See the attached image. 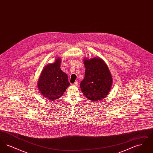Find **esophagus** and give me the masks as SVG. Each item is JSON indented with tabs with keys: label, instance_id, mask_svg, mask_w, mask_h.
Masks as SVG:
<instances>
[{
	"label": "esophagus",
	"instance_id": "obj_1",
	"mask_svg": "<svg viewBox=\"0 0 153 153\" xmlns=\"http://www.w3.org/2000/svg\"><path fill=\"white\" fill-rule=\"evenodd\" d=\"M78 84H79L78 81H75V82H74V83H73V85H74V86H77V85H78Z\"/></svg>",
	"mask_w": 153,
	"mask_h": 153
}]
</instances>
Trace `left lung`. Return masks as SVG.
<instances>
[{
    "label": "left lung",
    "mask_w": 153,
    "mask_h": 153,
    "mask_svg": "<svg viewBox=\"0 0 153 153\" xmlns=\"http://www.w3.org/2000/svg\"><path fill=\"white\" fill-rule=\"evenodd\" d=\"M85 77L80 83L82 94L93 102H99L108 95L112 77L108 66L99 57L84 58Z\"/></svg>",
    "instance_id": "obj_1"
}]
</instances>
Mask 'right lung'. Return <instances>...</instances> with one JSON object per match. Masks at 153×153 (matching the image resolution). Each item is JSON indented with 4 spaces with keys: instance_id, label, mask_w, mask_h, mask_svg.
Listing matches in <instances>:
<instances>
[{
    "instance_id": "right-lung-1",
    "label": "right lung",
    "mask_w": 153,
    "mask_h": 153,
    "mask_svg": "<svg viewBox=\"0 0 153 153\" xmlns=\"http://www.w3.org/2000/svg\"><path fill=\"white\" fill-rule=\"evenodd\" d=\"M61 62V58L57 57L53 63L45 66L38 81L41 94L51 101L61 97L70 85L67 74L60 68Z\"/></svg>"
}]
</instances>
